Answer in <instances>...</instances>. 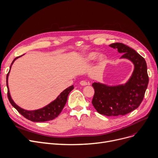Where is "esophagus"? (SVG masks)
Masks as SVG:
<instances>
[{"label": "esophagus", "instance_id": "obj_1", "mask_svg": "<svg viewBox=\"0 0 158 158\" xmlns=\"http://www.w3.org/2000/svg\"><path fill=\"white\" fill-rule=\"evenodd\" d=\"M80 85H82V86H85V85H87L89 84L87 83V82L86 81H84V80H82L80 81Z\"/></svg>", "mask_w": 158, "mask_h": 158}]
</instances>
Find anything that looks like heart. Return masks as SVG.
<instances>
[{
  "label": "heart",
  "mask_w": 158,
  "mask_h": 158,
  "mask_svg": "<svg viewBox=\"0 0 158 158\" xmlns=\"http://www.w3.org/2000/svg\"><path fill=\"white\" fill-rule=\"evenodd\" d=\"M97 56V53L95 52H89V54H87L85 56V60L87 62H91L93 61L96 58ZM106 57L104 55H100L98 56L97 58V60L98 62V63L100 64H103L105 62H106Z\"/></svg>",
  "instance_id": "b5f03b06"
}]
</instances>
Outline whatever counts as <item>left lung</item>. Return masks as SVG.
<instances>
[{
  "instance_id": "left-lung-1",
  "label": "left lung",
  "mask_w": 158,
  "mask_h": 158,
  "mask_svg": "<svg viewBox=\"0 0 158 158\" xmlns=\"http://www.w3.org/2000/svg\"><path fill=\"white\" fill-rule=\"evenodd\" d=\"M109 46L123 53L121 58L131 60L134 71L125 84L109 86L94 82V94L92 103L100 114L107 116L125 115L137 109L143 99L148 84L145 60L139 54L122 43H114Z\"/></svg>"
}]
</instances>
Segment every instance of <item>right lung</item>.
Listing matches in <instances>:
<instances>
[{"label":"right lung","mask_w":158,"mask_h":158,"mask_svg":"<svg viewBox=\"0 0 158 158\" xmlns=\"http://www.w3.org/2000/svg\"><path fill=\"white\" fill-rule=\"evenodd\" d=\"M20 56H18L13 60V61L12 62L11 66L10 67V71L6 76L7 97H8L10 102L11 103L13 107L15 108L18 110V112L20 114H22L26 119L30 120V121H32L34 122H43L49 121V120L55 119L60 114V112H62L63 108L64 107L65 105L67 102V96H68L69 93L74 89L73 85H71L65 89L64 91H62L60 94V95L56 98V99H55L54 101H52L49 104H48V106H45L43 108L37 109V110H27L20 107L13 102V100L11 98L10 93V90L8 87V82H7V80H8L9 73L11 68L12 64L15 61L16 59H17Z\"/></svg>","instance_id":"right-lung-1"}]
</instances>
